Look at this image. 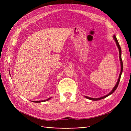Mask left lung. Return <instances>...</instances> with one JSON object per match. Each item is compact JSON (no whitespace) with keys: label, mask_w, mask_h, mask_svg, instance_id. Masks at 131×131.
<instances>
[{"label":"left lung","mask_w":131,"mask_h":131,"mask_svg":"<svg viewBox=\"0 0 131 131\" xmlns=\"http://www.w3.org/2000/svg\"><path fill=\"white\" fill-rule=\"evenodd\" d=\"M113 38L114 39V40L116 42V45L118 47V50H119V55H120V63H121V72L120 73V75H119V77H118V80L116 82V84L115 85V86H114V88L113 89L112 91H111V92L108 94L107 95H106V96H103V97H100V98H91V97H87V96H85V97H86V98L89 99V100H92V101H98V100H102V99H103V98H106V97L109 96V95L112 94L114 92V91H115L117 88L118 86V84H119V82H120V78H121V74H122V70H123V62H122V58H121V47L119 45V43H118V42L117 40V38H116V36L115 35H114L113 36Z\"/></svg>","instance_id":"1"}]
</instances>
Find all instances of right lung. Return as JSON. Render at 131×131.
Masks as SVG:
<instances>
[{
  "instance_id": "right-lung-1",
  "label": "right lung",
  "mask_w": 131,
  "mask_h": 131,
  "mask_svg": "<svg viewBox=\"0 0 131 131\" xmlns=\"http://www.w3.org/2000/svg\"><path fill=\"white\" fill-rule=\"evenodd\" d=\"M50 98H48V99H47V100H43V101H33V102H35V103H40V102H46V101H47L49 100Z\"/></svg>"
}]
</instances>
